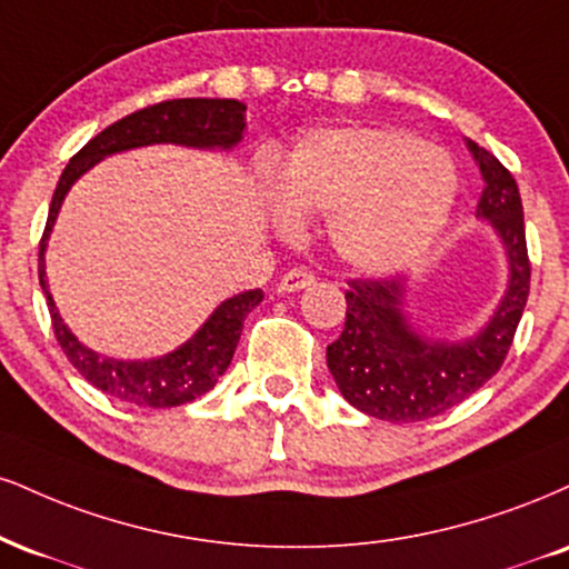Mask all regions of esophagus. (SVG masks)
Returning a JSON list of instances; mask_svg holds the SVG:
<instances>
[{"label": "esophagus", "instance_id": "obj_1", "mask_svg": "<svg viewBox=\"0 0 569 569\" xmlns=\"http://www.w3.org/2000/svg\"><path fill=\"white\" fill-rule=\"evenodd\" d=\"M312 280H315L312 272L302 270V267H293V270H289L283 278H280L278 291L280 293H297V291L307 289V286H312Z\"/></svg>", "mask_w": 569, "mask_h": 569}]
</instances>
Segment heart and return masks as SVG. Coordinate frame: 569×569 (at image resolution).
I'll list each match as a JSON object with an SVG mask.
<instances>
[{
	"mask_svg": "<svg viewBox=\"0 0 569 569\" xmlns=\"http://www.w3.org/2000/svg\"><path fill=\"white\" fill-rule=\"evenodd\" d=\"M448 153L392 127L320 129L272 177L276 222L326 214L333 254L362 276L408 270L432 249L456 203Z\"/></svg>",
	"mask_w": 569,
	"mask_h": 569,
	"instance_id": "b5f03b06",
	"label": "heart"
}]
</instances>
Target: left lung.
I'll return each instance as SVG.
<instances>
[{"label":"left lung","instance_id":"left-lung-1","mask_svg":"<svg viewBox=\"0 0 569 569\" xmlns=\"http://www.w3.org/2000/svg\"><path fill=\"white\" fill-rule=\"evenodd\" d=\"M467 148L482 174L477 219L503 249V293L475 333L453 339L419 326L408 278L352 280L345 331L326 347V362L341 397L373 419L423 421L467 400L501 368L522 318L530 293L522 198L496 156L471 140Z\"/></svg>","mask_w":569,"mask_h":569}]
</instances>
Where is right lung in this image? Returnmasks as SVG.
Returning a JSON list of instances; mask_svg holds the SVG:
<instances>
[{
	"label": "right lung",
	"instance_id": "add662e5",
	"mask_svg": "<svg viewBox=\"0 0 569 569\" xmlns=\"http://www.w3.org/2000/svg\"><path fill=\"white\" fill-rule=\"evenodd\" d=\"M243 102L228 98H182L142 108V111L124 116L121 121L102 129L98 137H92L60 174L50 214H47L42 243H39V283H42L47 307H50L54 337L63 347L66 358L73 362V368L84 376L89 385L111 395L113 400L137 408H174L207 395L219 381V376L228 371L238 339H241L246 315L262 302L264 291H243L219 302L214 312L198 326L193 337L174 347L172 352L159 355V358L127 360L94 352L63 323L50 293V283H47V243H50L52 228L58 222L60 207H63L68 190L77 184L81 174L98 167L108 156L124 153V150L180 146L230 153L243 140Z\"/></svg>",
	"mask_w": 569,
	"mask_h": 569
}]
</instances>
